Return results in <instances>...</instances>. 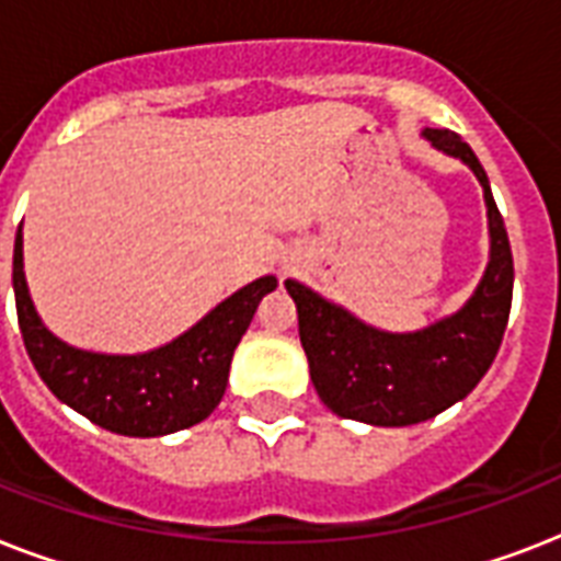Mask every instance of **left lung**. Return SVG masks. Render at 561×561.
I'll use <instances>...</instances> for the list:
<instances>
[{
  "label": "left lung",
  "mask_w": 561,
  "mask_h": 561,
  "mask_svg": "<svg viewBox=\"0 0 561 561\" xmlns=\"http://www.w3.org/2000/svg\"><path fill=\"white\" fill-rule=\"evenodd\" d=\"M422 136L469 165L483 188L489 262L462 308L416 332H383L302 282L285 279L317 396L337 416L378 427L416 425L466 399L492 367L513 306V250L486 171L451 130L425 127Z\"/></svg>",
  "instance_id": "obj_1"
}]
</instances>
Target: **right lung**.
Segmentation results:
<instances>
[{
    "mask_svg": "<svg viewBox=\"0 0 561 561\" xmlns=\"http://www.w3.org/2000/svg\"><path fill=\"white\" fill-rule=\"evenodd\" d=\"M276 285V276L250 282L157 350L107 355L69 346L48 332L25 282L22 227L13 241V297L31 364L64 404L122 436L178 434L209 416L224 399L236 346Z\"/></svg>",
    "mask_w": 561,
    "mask_h": 561,
    "instance_id": "1",
    "label": "right lung"
}]
</instances>
